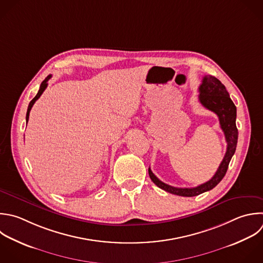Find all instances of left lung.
Returning <instances> with one entry per match:
<instances>
[{
	"mask_svg": "<svg viewBox=\"0 0 263 263\" xmlns=\"http://www.w3.org/2000/svg\"><path fill=\"white\" fill-rule=\"evenodd\" d=\"M198 100L204 108L217 114L220 126L225 136L227 148L224 158L221 161L217 172L212 177V179L193 188H178L167 185L161 182L149 167L148 172L150 179L156 186H158L159 188L163 189L166 192L180 196H196L217 186L227 172L228 164L235 152L237 144L238 133L235 124L236 107L234 106L233 102L229 97V93L227 92L225 86L221 83V81L214 76H204L202 78L201 84L199 85Z\"/></svg>",
	"mask_w": 263,
	"mask_h": 263,
	"instance_id": "left-lung-1",
	"label": "left lung"
}]
</instances>
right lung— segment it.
<instances>
[{"mask_svg":"<svg viewBox=\"0 0 263 263\" xmlns=\"http://www.w3.org/2000/svg\"><path fill=\"white\" fill-rule=\"evenodd\" d=\"M51 78V75H48L46 78H45V80L41 83V85H40V89H39V91H38V93H37V96L31 101V103H30V105H29V107H28V111H27V117H26V119H27V123H28V120H29V116H30V112H31V109H32V107L34 106V104H35V102L41 97V95L43 93V91L46 89V87H47V85H48V80Z\"/></svg>","mask_w":263,"mask_h":263,"instance_id":"right-lung-1","label":"right lung"}]
</instances>
